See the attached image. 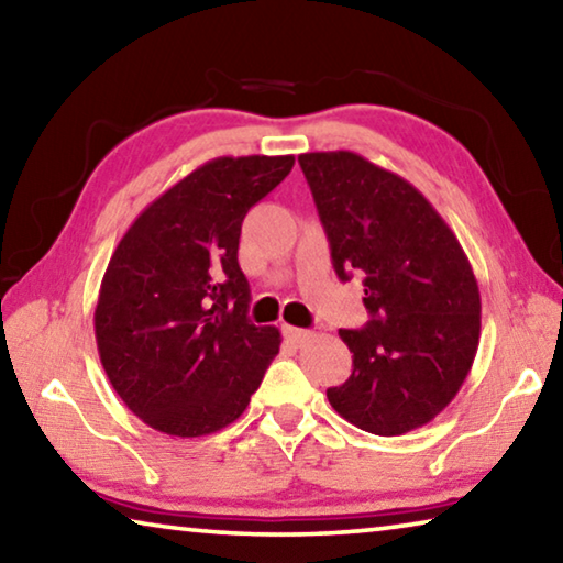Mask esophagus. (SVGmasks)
Instances as JSON below:
<instances>
[{
    "label": "esophagus",
    "instance_id": "1",
    "mask_svg": "<svg viewBox=\"0 0 563 563\" xmlns=\"http://www.w3.org/2000/svg\"><path fill=\"white\" fill-rule=\"evenodd\" d=\"M283 335H285V340H290L292 345H302V342L310 338V332L308 330H300V328H292V325H285L283 328Z\"/></svg>",
    "mask_w": 563,
    "mask_h": 563
}]
</instances>
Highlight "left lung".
I'll return each instance as SVG.
<instances>
[{"mask_svg":"<svg viewBox=\"0 0 563 563\" xmlns=\"http://www.w3.org/2000/svg\"><path fill=\"white\" fill-rule=\"evenodd\" d=\"M340 280L362 275L369 322L340 330L352 375L340 417L379 437L412 432L460 393L479 345L482 300L460 241L402 176L352 151L300 154Z\"/></svg>","mask_w":563,"mask_h":563,"instance_id":"8db88e82","label":"left lung"}]
</instances>
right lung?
<instances>
[{"instance_id":"add662e5","label":"right lung","mask_w":563,"mask_h":563,"mask_svg":"<svg viewBox=\"0 0 563 563\" xmlns=\"http://www.w3.org/2000/svg\"><path fill=\"white\" fill-rule=\"evenodd\" d=\"M292 156H221L141 211L103 273L93 330L101 365L133 415L170 437H203L245 412L280 350L247 320L238 265L245 213Z\"/></svg>"}]
</instances>
